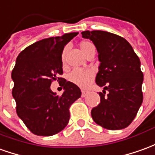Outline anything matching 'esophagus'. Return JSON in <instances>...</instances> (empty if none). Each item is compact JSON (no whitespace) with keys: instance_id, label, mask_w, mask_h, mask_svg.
Listing matches in <instances>:
<instances>
[{"instance_id":"esophagus-1","label":"esophagus","mask_w":155,"mask_h":155,"mask_svg":"<svg viewBox=\"0 0 155 155\" xmlns=\"http://www.w3.org/2000/svg\"><path fill=\"white\" fill-rule=\"evenodd\" d=\"M88 93V91H81V96H82V97H85V96H87Z\"/></svg>"}]
</instances>
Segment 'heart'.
I'll return each instance as SVG.
<instances>
[{
	"instance_id": "1",
	"label": "heart",
	"mask_w": 155,
	"mask_h": 155,
	"mask_svg": "<svg viewBox=\"0 0 155 155\" xmlns=\"http://www.w3.org/2000/svg\"><path fill=\"white\" fill-rule=\"evenodd\" d=\"M93 46L94 45L88 41H83L80 44L81 51L83 52L85 55L87 54L90 48ZM64 53H65V49L63 52V57ZM94 77H95V73L93 70L89 69H76L69 74V81L79 87L85 88L91 83Z\"/></svg>"
}]
</instances>
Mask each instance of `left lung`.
Masks as SVG:
<instances>
[{"label": "left lung", "mask_w": 155, "mask_h": 155, "mask_svg": "<svg viewBox=\"0 0 155 155\" xmlns=\"http://www.w3.org/2000/svg\"><path fill=\"white\" fill-rule=\"evenodd\" d=\"M81 34L96 46L100 61L96 83L104 86L99 93L100 104L91 110V117L104 128L123 129L133 122L143 102L140 60L130 44L118 35L98 30Z\"/></svg>", "instance_id": "obj_1"}]
</instances>
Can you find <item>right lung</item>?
Wrapping results in <instances>:
<instances>
[{"instance_id": "1", "label": "right lung", "mask_w": 155, "mask_h": 155, "mask_svg": "<svg viewBox=\"0 0 155 155\" xmlns=\"http://www.w3.org/2000/svg\"><path fill=\"white\" fill-rule=\"evenodd\" d=\"M79 32L48 38L27 47L18 54L12 72V96L17 116L29 130L38 136H52L67 126L70 107L81 96L77 85L58 78L63 74L64 48ZM62 81V96L50 89L51 81Z\"/></svg>"}]
</instances>
